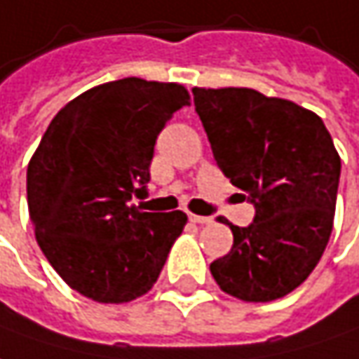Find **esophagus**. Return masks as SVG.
<instances>
[{
  "instance_id": "34e87169",
  "label": "esophagus",
  "mask_w": 359,
  "mask_h": 359,
  "mask_svg": "<svg viewBox=\"0 0 359 359\" xmlns=\"http://www.w3.org/2000/svg\"><path fill=\"white\" fill-rule=\"evenodd\" d=\"M189 221L191 223H196V225H209L210 223V217H203V215H189Z\"/></svg>"
}]
</instances>
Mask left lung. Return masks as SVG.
Returning a JSON list of instances; mask_svg holds the SVG:
<instances>
[{
    "label": "left lung",
    "instance_id": "left-lung-1",
    "mask_svg": "<svg viewBox=\"0 0 359 359\" xmlns=\"http://www.w3.org/2000/svg\"><path fill=\"white\" fill-rule=\"evenodd\" d=\"M217 166L245 191L255 217L231 225L233 247L210 263L219 287L243 302H273L302 285L334 225L341 161L323 120L249 88H193Z\"/></svg>",
    "mask_w": 359,
    "mask_h": 359
}]
</instances>
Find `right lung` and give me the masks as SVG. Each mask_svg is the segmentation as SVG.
I'll list each match as a JSON object with an SVG mask.
<instances>
[{"label": "right lung", "instance_id": "right-lung-1", "mask_svg": "<svg viewBox=\"0 0 359 359\" xmlns=\"http://www.w3.org/2000/svg\"><path fill=\"white\" fill-rule=\"evenodd\" d=\"M180 84L124 78L68 102L27 164L36 239L57 275L100 304L144 295L158 279L187 215L142 212L150 161L172 112L189 106Z\"/></svg>", "mask_w": 359, "mask_h": 359}]
</instances>
